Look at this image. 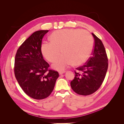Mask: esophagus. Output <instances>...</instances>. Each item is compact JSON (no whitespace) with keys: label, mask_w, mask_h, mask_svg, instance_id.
I'll return each instance as SVG.
<instances>
[{"label":"esophagus","mask_w":124,"mask_h":124,"mask_svg":"<svg viewBox=\"0 0 124 124\" xmlns=\"http://www.w3.org/2000/svg\"><path fill=\"white\" fill-rule=\"evenodd\" d=\"M64 73H65V71H59V74L61 75L62 74H63Z\"/></svg>","instance_id":"obj_1"}]
</instances>
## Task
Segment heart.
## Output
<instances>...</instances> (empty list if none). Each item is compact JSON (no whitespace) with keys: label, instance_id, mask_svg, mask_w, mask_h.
Here are the masks:
<instances>
[{"label":"heart","instance_id":"obj_1","mask_svg":"<svg viewBox=\"0 0 124 124\" xmlns=\"http://www.w3.org/2000/svg\"><path fill=\"white\" fill-rule=\"evenodd\" d=\"M51 42L43 43L41 51L44 57L59 70H65L71 63L74 66L83 64L93 49V38L88 31L78 29H63L54 31L50 37Z\"/></svg>","mask_w":124,"mask_h":124}]
</instances>
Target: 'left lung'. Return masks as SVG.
I'll return each mask as SVG.
<instances>
[{"label": "left lung", "instance_id": "obj_1", "mask_svg": "<svg viewBox=\"0 0 124 124\" xmlns=\"http://www.w3.org/2000/svg\"><path fill=\"white\" fill-rule=\"evenodd\" d=\"M94 46L92 56L83 66L76 68L75 77L70 85L73 91L80 95H91L103 83L108 68V59L101 40L92 33Z\"/></svg>", "mask_w": 124, "mask_h": 124}]
</instances>
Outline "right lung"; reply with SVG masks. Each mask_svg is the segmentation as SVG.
<instances>
[{
  "label": "right lung",
  "instance_id": "add662e5",
  "mask_svg": "<svg viewBox=\"0 0 124 124\" xmlns=\"http://www.w3.org/2000/svg\"><path fill=\"white\" fill-rule=\"evenodd\" d=\"M48 30L37 31L29 37L18 48L15 57L14 74L26 95L37 100L46 98L53 91L57 71L48 69L41 46Z\"/></svg>",
  "mask_w": 124,
  "mask_h": 124
}]
</instances>
